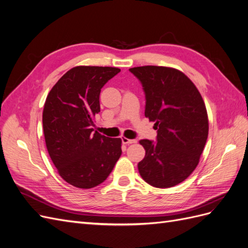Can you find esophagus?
<instances>
[{
	"label": "esophagus",
	"mask_w": 248,
	"mask_h": 248,
	"mask_svg": "<svg viewBox=\"0 0 248 248\" xmlns=\"http://www.w3.org/2000/svg\"><path fill=\"white\" fill-rule=\"evenodd\" d=\"M122 142L125 145H129V144H136L137 140H130V139H127L125 137L122 138Z\"/></svg>",
	"instance_id": "34e87169"
}]
</instances>
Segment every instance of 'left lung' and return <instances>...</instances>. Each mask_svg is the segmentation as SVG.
<instances>
[{
	"mask_svg": "<svg viewBox=\"0 0 248 248\" xmlns=\"http://www.w3.org/2000/svg\"><path fill=\"white\" fill-rule=\"evenodd\" d=\"M146 95L145 116L154 122L157 141L141 140L146 155L140 175L157 188L183 182L196 170L206 145L209 121L199 90L185 74L163 66L129 69Z\"/></svg>",
	"mask_w": 248,
	"mask_h": 248,
	"instance_id": "1",
	"label": "left lung"
}]
</instances>
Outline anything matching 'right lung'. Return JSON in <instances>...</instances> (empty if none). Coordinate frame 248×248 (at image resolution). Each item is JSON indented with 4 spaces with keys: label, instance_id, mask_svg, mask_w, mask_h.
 Wrapping results in <instances>:
<instances>
[{
    "label": "right lung",
    "instance_id": "obj_1",
    "mask_svg": "<svg viewBox=\"0 0 248 248\" xmlns=\"http://www.w3.org/2000/svg\"><path fill=\"white\" fill-rule=\"evenodd\" d=\"M116 67L77 66L51 88L44 103V139L51 161L67 183L89 189L106 181L122 154L121 139L93 131L101 88Z\"/></svg>",
    "mask_w": 248,
    "mask_h": 248
}]
</instances>
